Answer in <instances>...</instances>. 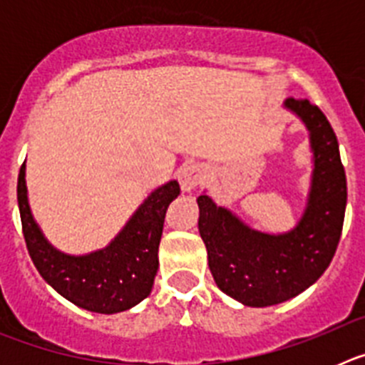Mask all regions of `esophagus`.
Here are the masks:
<instances>
[{
  "mask_svg": "<svg viewBox=\"0 0 365 365\" xmlns=\"http://www.w3.org/2000/svg\"><path fill=\"white\" fill-rule=\"evenodd\" d=\"M206 179V170L202 164H186L180 168L179 172V182L180 188L185 192H192L197 186H201Z\"/></svg>",
  "mask_w": 365,
  "mask_h": 365,
  "instance_id": "esophagus-1",
  "label": "esophagus"
}]
</instances>
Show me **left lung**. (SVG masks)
Instances as JSON below:
<instances>
[{"mask_svg":"<svg viewBox=\"0 0 365 365\" xmlns=\"http://www.w3.org/2000/svg\"><path fill=\"white\" fill-rule=\"evenodd\" d=\"M289 109L311 131L314 177L307 212L289 234L250 230L208 195H199V232L208 265L225 294L250 307H269L312 285L336 252L347 202L346 170L327 117L309 100L289 98Z\"/></svg>","mask_w":365,"mask_h":365,"instance_id":"8db88e82","label":"left lung"}]
</instances>
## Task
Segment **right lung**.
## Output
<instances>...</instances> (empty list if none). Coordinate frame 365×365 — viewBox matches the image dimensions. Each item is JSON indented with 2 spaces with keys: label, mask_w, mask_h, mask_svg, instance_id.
I'll return each instance as SVG.
<instances>
[{
  "label": "right lung",
  "mask_w": 365,
  "mask_h": 365,
  "mask_svg": "<svg viewBox=\"0 0 365 365\" xmlns=\"http://www.w3.org/2000/svg\"><path fill=\"white\" fill-rule=\"evenodd\" d=\"M179 192L177 180L160 186L108 248L89 256H66L45 241L32 219L24 163L18 175V206L29 256L41 278L74 305L100 314L125 311L150 296L159 269L164 217Z\"/></svg>",
  "instance_id": "1"
}]
</instances>
